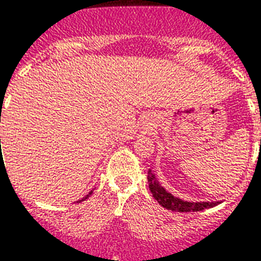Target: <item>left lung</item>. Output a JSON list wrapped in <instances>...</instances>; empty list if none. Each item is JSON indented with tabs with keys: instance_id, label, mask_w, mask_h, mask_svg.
Masks as SVG:
<instances>
[{
	"instance_id": "8db88e82",
	"label": "left lung",
	"mask_w": 261,
	"mask_h": 261,
	"mask_svg": "<svg viewBox=\"0 0 261 261\" xmlns=\"http://www.w3.org/2000/svg\"><path fill=\"white\" fill-rule=\"evenodd\" d=\"M147 181H149V188H150L151 195L154 196L157 202L167 210L178 211V213H191V211H202L206 208L219 204V200L217 202H187L182 199L173 196L171 192H168L161 184H160L159 178L153 172V169H149L147 173Z\"/></svg>"
}]
</instances>
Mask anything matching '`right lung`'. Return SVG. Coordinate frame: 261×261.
Instances as JSON below:
<instances>
[{
  "label": "right lung",
  "mask_w": 261,
  "mask_h": 261,
  "mask_svg": "<svg viewBox=\"0 0 261 261\" xmlns=\"http://www.w3.org/2000/svg\"><path fill=\"white\" fill-rule=\"evenodd\" d=\"M0 141H1V139H0ZM92 192H93V191H90V192H89V194H88V195H87V196H84V198H83V199H80V200H77V203H80V202H83V200H85V199H88V198H89V195H92Z\"/></svg>",
  "instance_id": "obj_1"
}]
</instances>
